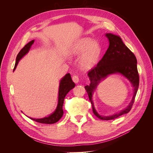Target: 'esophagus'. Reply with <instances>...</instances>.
I'll list each match as a JSON object with an SVG mask.
<instances>
[{
    "mask_svg": "<svg viewBox=\"0 0 153 153\" xmlns=\"http://www.w3.org/2000/svg\"><path fill=\"white\" fill-rule=\"evenodd\" d=\"M72 80L75 83H78L79 82V77H78V76L76 75H73L72 77Z\"/></svg>",
    "mask_w": 153,
    "mask_h": 153,
    "instance_id": "esophagus-1",
    "label": "esophagus"
}]
</instances>
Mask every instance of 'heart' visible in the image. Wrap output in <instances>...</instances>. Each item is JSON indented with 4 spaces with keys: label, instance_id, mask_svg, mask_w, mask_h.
<instances>
[{
    "label": "heart",
    "instance_id": "obj_1",
    "mask_svg": "<svg viewBox=\"0 0 153 153\" xmlns=\"http://www.w3.org/2000/svg\"><path fill=\"white\" fill-rule=\"evenodd\" d=\"M72 55H80V64L83 68H90L98 62L101 53L100 45L91 38H83L77 40L70 48Z\"/></svg>",
    "mask_w": 153,
    "mask_h": 153
}]
</instances>
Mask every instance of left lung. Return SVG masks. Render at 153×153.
I'll use <instances>...</instances> for the list:
<instances>
[{
    "label": "left lung",
    "mask_w": 153,
    "mask_h": 153,
    "mask_svg": "<svg viewBox=\"0 0 153 153\" xmlns=\"http://www.w3.org/2000/svg\"><path fill=\"white\" fill-rule=\"evenodd\" d=\"M109 40V47L97 65L88 71L91 83L85 86L92 104V111L97 117L101 120H112L128 113L131 110L135 101L139 85V75L137 70L135 55L124 44L119 36L111 33L106 34ZM120 73L130 80L134 87L133 98L126 109L110 117H101L96 112L91 100L92 92L99 82L109 74Z\"/></svg>",
    "instance_id": "obj_1"
}]
</instances>
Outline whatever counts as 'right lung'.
<instances>
[{
    "label": "right lung",
    "mask_w": 153,
    "mask_h": 153,
    "mask_svg": "<svg viewBox=\"0 0 153 153\" xmlns=\"http://www.w3.org/2000/svg\"><path fill=\"white\" fill-rule=\"evenodd\" d=\"M34 40H32L20 51V52L17 55L16 63L15 65V68L13 69V71L15 70L16 66L18 65V63L19 62L20 60L24 57L26 53H28L29 50L30 49L31 46L34 43ZM75 84L71 79L70 74L69 73L66 74V75L62 78L61 82H60L59 89L58 105H57L56 110H55V112L50 115H49L48 117H46L43 119H33L31 117H30V119L33 120L34 121H36L39 123H42V124H53L59 121L60 119L62 117V115L64 113L62 106L64 103V98H65V96L68 93V92L71 89H72L73 88L75 87Z\"/></svg>",
    "instance_id": "obj_1"
}]
</instances>
